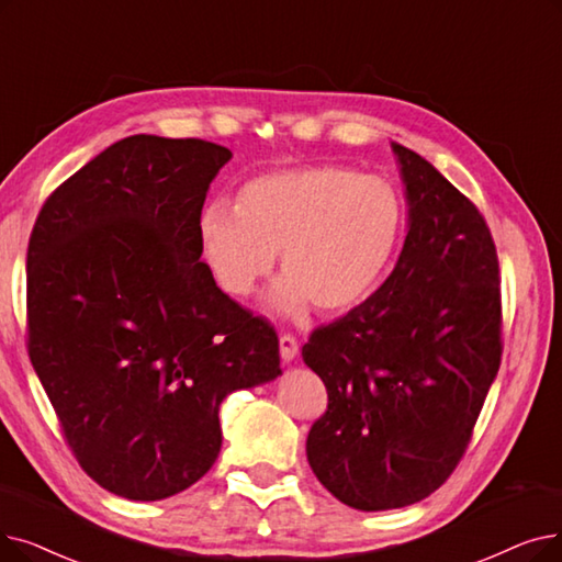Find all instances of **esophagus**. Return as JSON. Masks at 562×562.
Segmentation results:
<instances>
[{
  "label": "esophagus",
  "instance_id": "34e87169",
  "mask_svg": "<svg viewBox=\"0 0 562 562\" xmlns=\"http://www.w3.org/2000/svg\"><path fill=\"white\" fill-rule=\"evenodd\" d=\"M280 356L284 362H291L299 356V339L294 335H280Z\"/></svg>",
  "mask_w": 562,
  "mask_h": 562
}]
</instances>
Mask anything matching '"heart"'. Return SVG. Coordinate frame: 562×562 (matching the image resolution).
I'll list each match as a JSON object with an SVG mask.
<instances>
[{"label": "heart", "instance_id": "b5f03b06", "mask_svg": "<svg viewBox=\"0 0 562 562\" xmlns=\"http://www.w3.org/2000/svg\"><path fill=\"white\" fill-rule=\"evenodd\" d=\"M404 232L402 192L341 165L276 169L243 186L236 204L213 200L200 215L202 257L232 296H248L280 252L284 276L266 303L286 316L362 305L387 278Z\"/></svg>", "mask_w": 562, "mask_h": 562}]
</instances>
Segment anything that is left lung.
<instances>
[{"label":"left lung","instance_id":"1","mask_svg":"<svg viewBox=\"0 0 562 562\" xmlns=\"http://www.w3.org/2000/svg\"><path fill=\"white\" fill-rule=\"evenodd\" d=\"M408 232L393 273L316 328L303 360L328 390L307 461L345 505L379 512L427 498L467 452L501 368V276L475 204L393 142Z\"/></svg>","mask_w":562,"mask_h":562}]
</instances>
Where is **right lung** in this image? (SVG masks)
Returning a JSON list of instances; mask_svg holds the SVG:
<instances>
[{"mask_svg":"<svg viewBox=\"0 0 562 562\" xmlns=\"http://www.w3.org/2000/svg\"><path fill=\"white\" fill-rule=\"evenodd\" d=\"M232 151L133 135L43 204L27 250V349L68 448L103 490L160 501L223 446V400L282 374L273 326L200 259L206 192Z\"/></svg>","mask_w":562,"mask_h":562,"instance_id":"obj_1","label":"right lung"}]
</instances>
